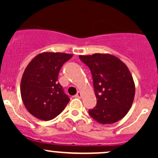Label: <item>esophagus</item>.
<instances>
[{
    "mask_svg": "<svg viewBox=\"0 0 158 158\" xmlns=\"http://www.w3.org/2000/svg\"><path fill=\"white\" fill-rule=\"evenodd\" d=\"M75 97L76 98H81V93L80 91H79L78 92V93L76 94V96H75Z\"/></svg>",
    "mask_w": 158,
    "mask_h": 158,
    "instance_id": "obj_1",
    "label": "esophagus"
}]
</instances>
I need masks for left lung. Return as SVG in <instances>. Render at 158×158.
Masks as SVG:
<instances>
[{
    "label": "left lung",
    "instance_id": "obj_1",
    "mask_svg": "<svg viewBox=\"0 0 158 158\" xmlns=\"http://www.w3.org/2000/svg\"><path fill=\"white\" fill-rule=\"evenodd\" d=\"M92 73L97 106L88 110L102 125L112 124L126 115L133 103L135 85L128 67L119 58L108 53L79 56Z\"/></svg>",
    "mask_w": 158,
    "mask_h": 158
}]
</instances>
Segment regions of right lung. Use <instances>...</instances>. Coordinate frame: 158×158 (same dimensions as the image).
Here are the masks:
<instances>
[{"instance_id":"1","label":"right lung","mask_w":158,"mask_h":158,"mask_svg":"<svg viewBox=\"0 0 158 158\" xmlns=\"http://www.w3.org/2000/svg\"><path fill=\"white\" fill-rule=\"evenodd\" d=\"M73 54L44 52L29 63L21 81V99L27 110L41 120L54 119L70 98L58 82L59 70Z\"/></svg>"}]
</instances>
